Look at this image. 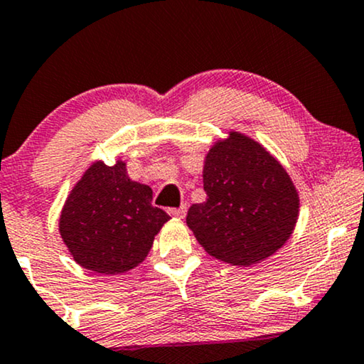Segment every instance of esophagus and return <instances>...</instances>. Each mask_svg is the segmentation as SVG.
<instances>
[{"mask_svg":"<svg viewBox=\"0 0 364 364\" xmlns=\"http://www.w3.org/2000/svg\"><path fill=\"white\" fill-rule=\"evenodd\" d=\"M186 210H188L186 205H181V206H179V208H171V210H169V215L176 216V218H185Z\"/></svg>","mask_w":364,"mask_h":364,"instance_id":"1","label":"esophagus"}]
</instances>
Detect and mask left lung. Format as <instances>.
Instances as JSON below:
<instances>
[{"label":"left lung","instance_id":"left-lung-1","mask_svg":"<svg viewBox=\"0 0 364 364\" xmlns=\"http://www.w3.org/2000/svg\"><path fill=\"white\" fill-rule=\"evenodd\" d=\"M206 201L191 205L186 223L215 259L248 267L289 240L299 195L282 164L240 132L215 142L205 158Z\"/></svg>","mask_w":364,"mask_h":364}]
</instances>
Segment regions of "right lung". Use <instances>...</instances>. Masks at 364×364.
<instances>
[{
    "label": "right lung",
    "instance_id": "add662e5",
    "mask_svg": "<svg viewBox=\"0 0 364 364\" xmlns=\"http://www.w3.org/2000/svg\"><path fill=\"white\" fill-rule=\"evenodd\" d=\"M153 190L127 176L126 163L95 161L73 186L60 215L62 240L77 264L124 274L146 259L169 215L151 205Z\"/></svg>",
    "mask_w": 364,
    "mask_h": 364
}]
</instances>
